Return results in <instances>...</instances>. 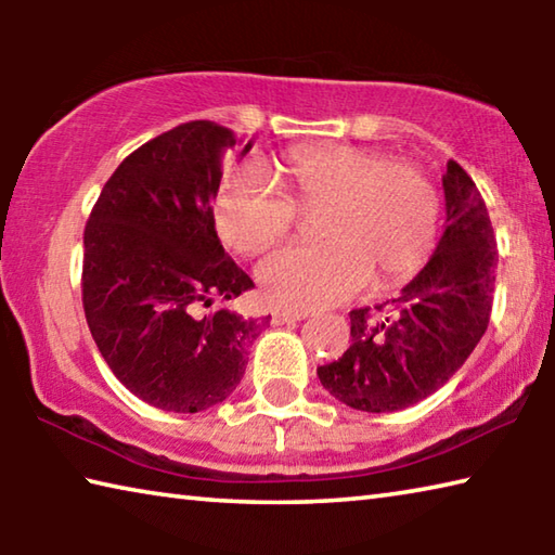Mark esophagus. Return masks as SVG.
<instances>
[{"label": "esophagus", "mask_w": 555, "mask_h": 555, "mask_svg": "<svg viewBox=\"0 0 555 555\" xmlns=\"http://www.w3.org/2000/svg\"><path fill=\"white\" fill-rule=\"evenodd\" d=\"M304 318H308V311H291V308H276V311L271 313V321L276 325L296 323V321H304Z\"/></svg>", "instance_id": "obj_1"}]
</instances>
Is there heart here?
I'll return each instance as SVG.
<instances>
[{
  "mask_svg": "<svg viewBox=\"0 0 555 555\" xmlns=\"http://www.w3.org/2000/svg\"><path fill=\"white\" fill-rule=\"evenodd\" d=\"M274 191L242 168L222 178L212 218L220 240L240 255H259L294 224V208H318L323 242L284 247L261 261L257 279L276 306L313 311L357 294L370 276L397 286L426 264L436 247L440 201L426 173L372 149L306 144L274 164Z\"/></svg>",
  "mask_w": 555,
  "mask_h": 555,
  "instance_id": "b5f03b06",
  "label": "heart"
}]
</instances>
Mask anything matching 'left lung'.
<instances>
[{"label": "left lung", "mask_w": 555, "mask_h": 555, "mask_svg": "<svg viewBox=\"0 0 555 555\" xmlns=\"http://www.w3.org/2000/svg\"><path fill=\"white\" fill-rule=\"evenodd\" d=\"M446 230L428 264L397 298L350 313L352 343L318 367L337 401L389 413L424 401L463 367L487 331L496 279V240L487 205L463 166L443 176Z\"/></svg>", "instance_id": "8db88e82"}]
</instances>
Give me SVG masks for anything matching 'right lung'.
<instances>
[{"label":"right lung","mask_w":555,"mask_h":555,"mask_svg":"<svg viewBox=\"0 0 555 555\" xmlns=\"http://www.w3.org/2000/svg\"><path fill=\"white\" fill-rule=\"evenodd\" d=\"M249 149L215 121H185L129 154L90 212L82 306L92 340L115 377L162 411L222 403L269 325L228 308L203 311L255 286L212 218L222 158Z\"/></svg>","instance_id":"right-lung-1"}]
</instances>
